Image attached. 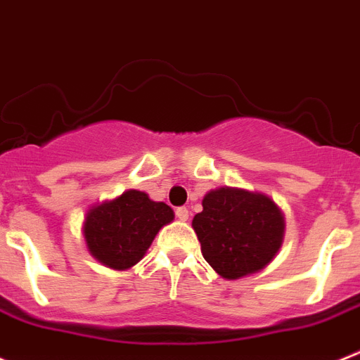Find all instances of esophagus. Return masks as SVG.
I'll return each instance as SVG.
<instances>
[{
    "instance_id": "esophagus-1",
    "label": "esophagus",
    "mask_w": 360,
    "mask_h": 360,
    "mask_svg": "<svg viewBox=\"0 0 360 360\" xmlns=\"http://www.w3.org/2000/svg\"><path fill=\"white\" fill-rule=\"evenodd\" d=\"M176 215H177V219H179V221H188V215H190V212H188V208H177L176 210Z\"/></svg>"
}]
</instances>
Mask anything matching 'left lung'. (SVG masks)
<instances>
[{
    "instance_id": "1",
    "label": "left lung",
    "mask_w": 360,
    "mask_h": 360,
    "mask_svg": "<svg viewBox=\"0 0 360 360\" xmlns=\"http://www.w3.org/2000/svg\"><path fill=\"white\" fill-rule=\"evenodd\" d=\"M202 257L223 279L236 281L264 270L284 240V214L262 192L221 186L202 198L192 221Z\"/></svg>"
}]
</instances>
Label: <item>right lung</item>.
Segmentation results:
<instances>
[{
    "label": "right lung",
    "instance_id": "right-lung-1",
    "mask_svg": "<svg viewBox=\"0 0 360 360\" xmlns=\"http://www.w3.org/2000/svg\"><path fill=\"white\" fill-rule=\"evenodd\" d=\"M172 221L170 206L152 201L148 193L139 190H127L117 198L90 206L81 232L96 261L123 271L145 257L159 230Z\"/></svg>",
    "mask_w": 360,
    "mask_h": 360
}]
</instances>
